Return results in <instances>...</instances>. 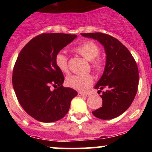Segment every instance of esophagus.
<instances>
[{
    "label": "esophagus",
    "instance_id": "34e87169",
    "mask_svg": "<svg viewBox=\"0 0 152 152\" xmlns=\"http://www.w3.org/2000/svg\"><path fill=\"white\" fill-rule=\"evenodd\" d=\"M78 95H79V96H90V93H78Z\"/></svg>",
    "mask_w": 152,
    "mask_h": 152
}]
</instances>
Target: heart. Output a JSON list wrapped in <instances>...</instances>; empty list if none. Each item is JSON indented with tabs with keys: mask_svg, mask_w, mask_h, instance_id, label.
Segmentation results:
<instances>
[{
	"mask_svg": "<svg viewBox=\"0 0 152 152\" xmlns=\"http://www.w3.org/2000/svg\"><path fill=\"white\" fill-rule=\"evenodd\" d=\"M75 51L86 59L90 61L92 67L96 72H100L102 70L103 62L102 59L98 57L100 53V48L97 44L92 41H86L76 47ZM55 62L56 66L62 73H68L69 67L67 56L63 53L59 52L56 54ZM66 82L69 87L75 90L85 91L93 85V78L90 74L72 75L67 78Z\"/></svg>",
	"mask_w": 152,
	"mask_h": 152,
	"instance_id": "b5f03b06",
	"label": "heart"
}]
</instances>
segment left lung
<instances>
[{
    "label": "left lung",
    "mask_w": 152,
    "mask_h": 152,
    "mask_svg": "<svg viewBox=\"0 0 152 152\" xmlns=\"http://www.w3.org/2000/svg\"><path fill=\"white\" fill-rule=\"evenodd\" d=\"M81 34L99 41L107 55L104 71L95 86L99 92L107 90L101 96L102 107L92 113L103 120L115 118L130 107L135 97L139 82L137 64L129 50L116 38L100 32Z\"/></svg>",
    "instance_id": "8db88e82"
}]
</instances>
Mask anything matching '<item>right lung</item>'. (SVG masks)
<instances>
[{
  "instance_id": "obj_1",
  "label": "right lung",
  "mask_w": 152,
  "mask_h": 152,
  "mask_svg": "<svg viewBox=\"0 0 152 152\" xmlns=\"http://www.w3.org/2000/svg\"><path fill=\"white\" fill-rule=\"evenodd\" d=\"M76 37L41 34L18 55L12 74L14 90L23 109L39 121L50 123L65 117L70 102L77 96L75 90L62 86L65 77L55 62L56 54Z\"/></svg>"
}]
</instances>
